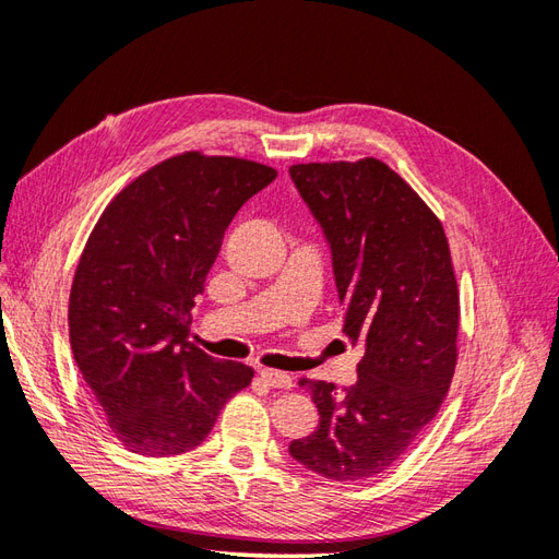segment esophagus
Returning a JSON list of instances; mask_svg holds the SVG:
<instances>
[{"mask_svg":"<svg viewBox=\"0 0 559 559\" xmlns=\"http://www.w3.org/2000/svg\"><path fill=\"white\" fill-rule=\"evenodd\" d=\"M261 380L267 384V386H275V389H292L294 386V380L282 373V370H273V368H261L259 370Z\"/></svg>","mask_w":559,"mask_h":559,"instance_id":"obj_1","label":"esophagus"}]
</instances>
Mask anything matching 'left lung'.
<instances>
[{
  "mask_svg": "<svg viewBox=\"0 0 559 559\" xmlns=\"http://www.w3.org/2000/svg\"><path fill=\"white\" fill-rule=\"evenodd\" d=\"M289 175L331 247L343 331L366 347L343 392L300 380L319 427L289 454L329 480H366L408 450L450 389L460 331L450 245L427 202L378 158L300 163Z\"/></svg>",
  "mask_w": 559,
  "mask_h": 559,
  "instance_id": "left-lung-1",
  "label": "left lung"
}]
</instances>
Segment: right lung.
Instances as JSON below:
<instances>
[{
    "label": "right lung",
    "instance_id": "right-lung-1",
    "mask_svg": "<svg viewBox=\"0 0 559 559\" xmlns=\"http://www.w3.org/2000/svg\"><path fill=\"white\" fill-rule=\"evenodd\" d=\"M273 167L200 151L130 181L91 233L70 294V343L83 380L126 450L173 456L205 441L253 370L189 343L224 233Z\"/></svg>",
    "mask_w": 559,
    "mask_h": 559
}]
</instances>
